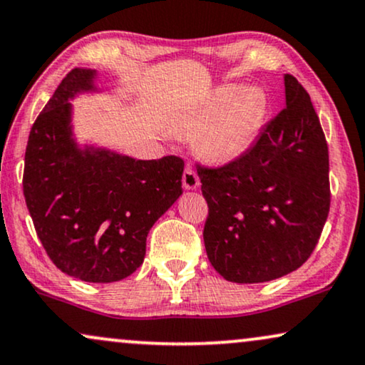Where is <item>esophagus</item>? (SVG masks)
<instances>
[{
    "label": "esophagus",
    "mask_w": 365,
    "mask_h": 365,
    "mask_svg": "<svg viewBox=\"0 0 365 365\" xmlns=\"http://www.w3.org/2000/svg\"><path fill=\"white\" fill-rule=\"evenodd\" d=\"M182 183H183V187H185V190H197L198 185H200V178H198L195 170H193L190 165H188V167L185 168V172H183Z\"/></svg>",
    "instance_id": "obj_1"
}]
</instances>
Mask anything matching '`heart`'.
Wrapping results in <instances>:
<instances>
[{
  "mask_svg": "<svg viewBox=\"0 0 365 365\" xmlns=\"http://www.w3.org/2000/svg\"><path fill=\"white\" fill-rule=\"evenodd\" d=\"M266 116V98L256 87H215L195 108L175 118L178 133H197L198 150L217 165L237 161L255 146Z\"/></svg>",
  "mask_w": 365,
  "mask_h": 365,
  "instance_id": "heart-1",
  "label": "heart"
}]
</instances>
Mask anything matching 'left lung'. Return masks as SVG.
Wrapping results in <instances>:
<instances>
[{"instance_id": "8db88e82", "label": "left lung", "mask_w": 365, "mask_h": 365, "mask_svg": "<svg viewBox=\"0 0 365 365\" xmlns=\"http://www.w3.org/2000/svg\"><path fill=\"white\" fill-rule=\"evenodd\" d=\"M286 108L242 158L197 168L209 217L210 264L232 283H264L298 269L330 209L329 148L308 92L284 73Z\"/></svg>"}]
</instances>
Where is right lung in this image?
I'll list each match as a JSON object with an SVG mask.
<instances>
[{
	"label": "right lung",
	"mask_w": 365,
	"mask_h": 365,
	"mask_svg": "<svg viewBox=\"0 0 365 365\" xmlns=\"http://www.w3.org/2000/svg\"><path fill=\"white\" fill-rule=\"evenodd\" d=\"M98 79L96 68H73L36 118L23 193L36 236L62 273L114 283L141 266L150 229L183 193V161L136 160L77 140L71 101L103 92Z\"/></svg>",
	"instance_id": "1"
}]
</instances>
